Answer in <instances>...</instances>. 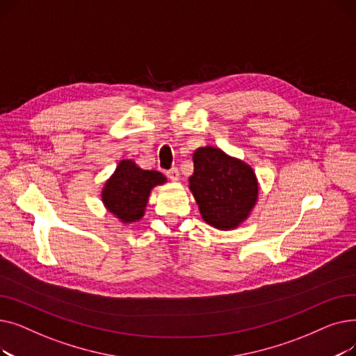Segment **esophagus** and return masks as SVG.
<instances>
[{"label": "esophagus", "mask_w": 356, "mask_h": 356, "mask_svg": "<svg viewBox=\"0 0 356 356\" xmlns=\"http://www.w3.org/2000/svg\"><path fill=\"white\" fill-rule=\"evenodd\" d=\"M167 176H168V179H170L172 181H177V180H179V170H177V167L170 168V170L167 172Z\"/></svg>", "instance_id": "esophagus-1"}]
</instances>
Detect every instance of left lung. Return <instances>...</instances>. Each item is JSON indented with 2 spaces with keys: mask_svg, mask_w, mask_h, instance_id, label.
Segmentation results:
<instances>
[{
  "mask_svg": "<svg viewBox=\"0 0 356 356\" xmlns=\"http://www.w3.org/2000/svg\"><path fill=\"white\" fill-rule=\"evenodd\" d=\"M193 165L189 189L202 219L219 231L236 229L258 202V180L252 167L212 145L195 149Z\"/></svg>",
  "mask_w": 356,
  "mask_h": 356,
  "instance_id": "obj_1",
  "label": "left lung"
}]
</instances>
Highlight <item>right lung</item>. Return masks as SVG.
<instances>
[{
  "instance_id": "add662e5",
  "label": "right lung",
  "mask_w": 356,
  "mask_h": 356,
  "mask_svg": "<svg viewBox=\"0 0 356 356\" xmlns=\"http://www.w3.org/2000/svg\"><path fill=\"white\" fill-rule=\"evenodd\" d=\"M165 181V176L157 170H143L134 160H121L105 181L101 199L109 213L128 225L144 216L149 193Z\"/></svg>"
}]
</instances>
